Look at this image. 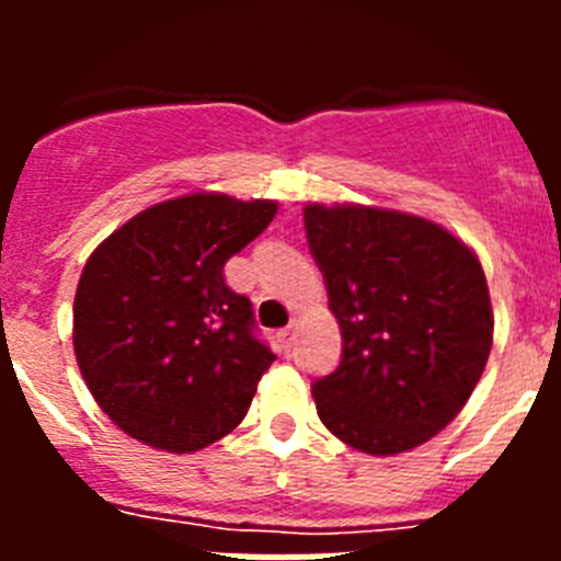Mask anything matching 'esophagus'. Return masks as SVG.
<instances>
[{
  "instance_id": "1",
  "label": "esophagus",
  "mask_w": 561,
  "mask_h": 561,
  "mask_svg": "<svg viewBox=\"0 0 561 561\" xmlns=\"http://www.w3.org/2000/svg\"><path fill=\"white\" fill-rule=\"evenodd\" d=\"M295 336H297V323H289V325H286V329L277 331V340H280V345H284L286 351H289L291 345H295Z\"/></svg>"
}]
</instances>
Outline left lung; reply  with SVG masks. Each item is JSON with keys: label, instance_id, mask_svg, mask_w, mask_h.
I'll return each instance as SVG.
<instances>
[{"label": "left lung", "instance_id": "8db88e82", "mask_svg": "<svg viewBox=\"0 0 561 561\" xmlns=\"http://www.w3.org/2000/svg\"><path fill=\"white\" fill-rule=\"evenodd\" d=\"M306 238L342 331L317 415L348 447L399 455L460 413L492 351L483 266L463 241L410 213L309 205Z\"/></svg>", "mask_w": 561, "mask_h": 561}]
</instances>
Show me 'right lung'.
<instances>
[{"mask_svg":"<svg viewBox=\"0 0 561 561\" xmlns=\"http://www.w3.org/2000/svg\"><path fill=\"white\" fill-rule=\"evenodd\" d=\"M277 205L191 193L137 213L89 255L72 309L78 368L103 413L165 453H196L244 421L275 354L225 264Z\"/></svg>","mask_w":561,"mask_h":561,"instance_id":"add662e5","label":"right lung"}]
</instances>
